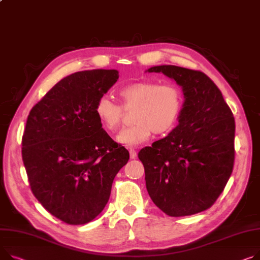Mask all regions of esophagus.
<instances>
[{"label": "esophagus", "instance_id": "obj_1", "mask_svg": "<svg viewBox=\"0 0 260 260\" xmlns=\"http://www.w3.org/2000/svg\"><path fill=\"white\" fill-rule=\"evenodd\" d=\"M129 157L131 159H136L137 158V151L135 149H129Z\"/></svg>", "mask_w": 260, "mask_h": 260}]
</instances>
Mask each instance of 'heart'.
<instances>
[{
	"label": "heart",
	"instance_id": "b5f03b06",
	"mask_svg": "<svg viewBox=\"0 0 260 260\" xmlns=\"http://www.w3.org/2000/svg\"><path fill=\"white\" fill-rule=\"evenodd\" d=\"M122 107L110 97L101 96L95 105V113L106 129L115 132L122 122L123 109H136L133 126L121 131L117 141L125 146H136L148 140L151 132L164 134L174 128L182 110L183 97L178 86L153 81L129 83L119 91Z\"/></svg>",
	"mask_w": 260,
	"mask_h": 260
}]
</instances>
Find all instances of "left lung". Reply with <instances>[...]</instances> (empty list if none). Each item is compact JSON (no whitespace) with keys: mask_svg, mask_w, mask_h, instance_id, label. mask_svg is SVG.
Listing matches in <instances>:
<instances>
[{"mask_svg":"<svg viewBox=\"0 0 260 260\" xmlns=\"http://www.w3.org/2000/svg\"><path fill=\"white\" fill-rule=\"evenodd\" d=\"M146 72L174 79L184 95L179 124L138 153L147 192L169 216L202 212L214 204L232 174L233 114L203 72L171 64L151 67Z\"/></svg>","mask_w":260,"mask_h":260,"instance_id":"1","label":"left lung"}]
</instances>
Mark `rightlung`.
<instances>
[{
  "instance_id": "obj_1",
  "label": "right lung",
  "mask_w": 260,
  "mask_h": 260,
  "mask_svg": "<svg viewBox=\"0 0 260 260\" xmlns=\"http://www.w3.org/2000/svg\"><path fill=\"white\" fill-rule=\"evenodd\" d=\"M117 70L81 71L58 81L29 113L22 157L32 192L52 215L84 224L105 208L113 181L129 159L102 128L97 100Z\"/></svg>"
}]
</instances>
